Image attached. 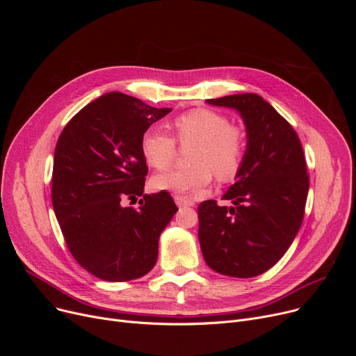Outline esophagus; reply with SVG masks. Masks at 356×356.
<instances>
[{"label":"esophagus","instance_id":"esophagus-1","mask_svg":"<svg viewBox=\"0 0 356 356\" xmlns=\"http://www.w3.org/2000/svg\"><path fill=\"white\" fill-rule=\"evenodd\" d=\"M175 202L177 207H193V202L189 200L188 197H183V196H175Z\"/></svg>","mask_w":356,"mask_h":356}]
</instances>
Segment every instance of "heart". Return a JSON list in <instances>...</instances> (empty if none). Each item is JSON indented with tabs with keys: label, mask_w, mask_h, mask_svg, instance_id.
Here are the masks:
<instances>
[{
	"label": "heart",
	"mask_w": 356,
	"mask_h": 356,
	"mask_svg": "<svg viewBox=\"0 0 356 356\" xmlns=\"http://www.w3.org/2000/svg\"><path fill=\"white\" fill-rule=\"evenodd\" d=\"M180 145H193L189 168H179L154 177V188L176 195L195 196L207 192L212 172L220 181L234 179L244 161L247 137L244 129L231 124L227 115L208 108L192 109L172 121ZM145 161L157 170H165L176 159L173 137L160 129H147L140 143Z\"/></svg>",
	"instance_id": "heart-1"
}]
</instances>
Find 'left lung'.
I'll list each match as a JSON object with an SVG mask.
<instances>
[{"label":"left lung","mask_w":356,"mask_h":356,"mask_svg":"<svg viewBox=\"0 0 356 356\" xmlns=\"http://www.w3.org/2000/svg\"><path fill=\"white\" fill-rule=\"evenodd\" d=\"M236 109L247 127V152L236 181L222 199L199 204V241L207 264L223 275L250 278L275 266L305 218L306 159L294 128L257 93L207 99Z\"/></svg>","instance_id":"left-lung-1"}]
</instances>
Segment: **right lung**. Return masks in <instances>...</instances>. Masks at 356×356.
I'll use <instances>...</instances> for the list:
<instances>
[{
    "label": "right lung",
    "instance_id": "obj_1",
    "mask_svg": "<svg viewBox=\"0 0 356 356\" xmlns=\"http://www.w3.org/2000/svg\"><path fill=\"white\" fill-rule=\"evenodd\" d=\"M121 92L82 108L56 144L51 203L66 245L88 273L106 282L145 275L159 238L177 212L170 193L144 195L148 173L141 137L170 112ZM143 195L138 210L122 202Z\"/></svg>",
    "mask_w": 356,
    "mask_h": 356
}]
</instances>
